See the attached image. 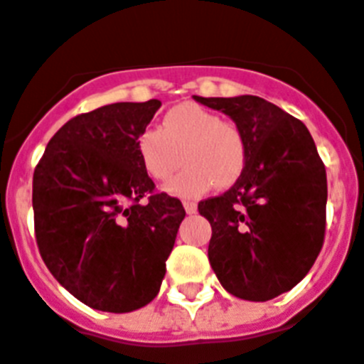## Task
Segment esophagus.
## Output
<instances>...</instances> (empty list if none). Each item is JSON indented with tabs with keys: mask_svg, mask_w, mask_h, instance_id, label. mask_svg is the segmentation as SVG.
Segmentation results:
<instances>
[{
	"mask_svg": "<svg viewBox=\"0 0 364 364\" xmlns=\"http://www.w3.org/2000/svg\"><path fill=\"white\" fill-rule=\"evenodd\" d=\"M183 207H185V210H187L188 215H194L198 210V205L194 201H183Z\"/></svg>",
	"mask_w": 364,
	"mask_h": 364,
	"instance_id": "obj_1",
	"label": "esophagus"
}]
</instances>
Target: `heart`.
Segmentation results:
<instances>
[{"mask_svg": "<svg viewBox=\"0 0 364 364\" xmlns=\"http://www.w3.org/2000/svg\"><path fill=\"white\" fill-rule=\"evenodd\" d=\"M136 154L146 173L157 181H168L183 157L185 168L166 185L177 198L233 187L248 164V144L239 125L196 103L172 107L159 129L142 131Z\"/></svg>", "mask_w": 364, "mask_h": 364, "instance_id": "b5f03b06", "label": "heart"}]
</instances>
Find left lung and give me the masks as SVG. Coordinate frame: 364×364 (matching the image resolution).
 <instances>
[{"label":"left lung","instance_id":"8db88e82","mask_svg":"<svg viewBox=\"0 0 364 364\" xmlns=\"http://www.w3.org/2000/svg\"><path fill=\"white\" fill-rule=\"evenodd\" d=\"M246 136L248 164L222 196L198 203L213 237L209 262L229 294L267 301L291 291L318 257L328 179L304 122L257 96L201 97Z\"/></svg>","mask_w":364,"mask_h":364}]
</instances>
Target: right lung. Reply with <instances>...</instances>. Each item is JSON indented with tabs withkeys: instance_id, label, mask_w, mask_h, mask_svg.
<instances>
[{
	"instance_id": "add662e5",
	"label": "right lung",
	"mask_w": 364,
	"mask_h": 364,
	"mask_svg": "<svg viewBox=\"0 0 364 364\" xmlns=\"http://www.w3.org/2000/svg\"><path fill=\"white\" fill-rule=\"evenodd\" d=\"M159 107V100L122 102L75 116L48 142L33 173L42 259L92 309L129 313L154 300L185 218L181 201L155 192L136 154Z\"/></svg>"
}]
</instances>
